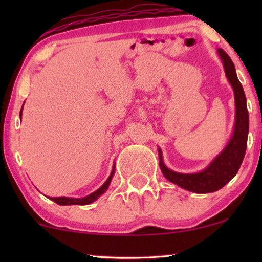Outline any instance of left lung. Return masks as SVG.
<instances>
[{"label": "left lung", "instance_id": "1", "mask_svg": "<svg viewBox=\"0 0 262 262\" xmlns=\"http://www.w3.org/2000/svg\"><path fill=\"white\" fill-rule=\"evenodd\" d=\"M217 53L223 63L225 76L231 84L235 98L234 131L225 148L211 161L209 166L198 173H178L169 169L164 164L162 151L159 148L160 168L164 178L179 187L194 193H211L224 187L237 174L245 157L248 139L249 116L242 84L239 83L230 57L222 49H218Z\"/></svg>", "mask_w": 262, "mask_h": 262}]
</instances>
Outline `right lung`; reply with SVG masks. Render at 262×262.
<instances>
[{"mask_svg":"<svg viewBox=\"0 0 262 262\" xmlns=\"http://www.w3.org/2000/svg\"><path fill=\"white\" fill-rule=\"evenodd\" d=\"M25 103V102H24ZM23 108H24V105H23ZM23 108L20 111V119H21V116H23ZM116 163L113 164V169L111 171L110 177L107 180L103 182V185L100 187L99 189H96L95 192L91 193V194L87 195V196H83V198H70V196H48L52 200V202H55L58 204V205H88V204H92L93 202H95L96 199L99 198L100 195H102L103 193H105L107 189H108V186L111 184V181H112V178L114 173H116Z\"/></svg>","mask_w":262,"mask_h":262,"instance_id":"right-lung-1","label":"right lung"}]
</instances>
